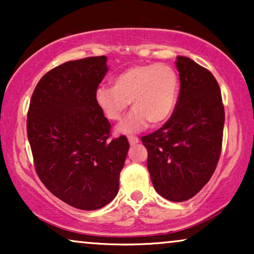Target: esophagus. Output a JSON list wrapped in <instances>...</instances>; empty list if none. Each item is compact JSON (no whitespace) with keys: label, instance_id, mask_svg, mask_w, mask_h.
<instances>
[{"label":"esophagus","instance_id":"obj_1","mask_svg":"<svg viewBox=\"0 0 254 254\" xmlns=\"http://www.w3.org/2000/svg\"><path fill=\"white\" fill-rule=\"evenodd\" d=\"M128 141H129V144L130 145H134L138 143V137L136 136H128Z\"/></svg>","mask_w":254,"mask_h":254}]
</instances>
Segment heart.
<instances>
[{"mask_svg":"<svg viewBox=\"0 0 254 254\" xmlns=\"http://www.w3.org/2000/svg\"><path fill=\"white\" fill-rule=\"evenodd\" d=\"M179 78L166 64H137L125 69L113 79V86L100 85L95 92L97 106L111 121H120L131 102L134 111L118 131L129 134L141 130L149 121L165 123L176 109Z\"/></svg>","mask_w":254,"mask_h":254,"instance_id":"1","label":"heart"}]
</instances>
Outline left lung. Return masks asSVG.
Returning <instances> with one entry per match:
<instances>
[{
    "mask_svg": "<svg viewBox=\"0 0 254 254\" xmlns=\"http://www.w3.org/2000/svg\"><path fill=\"white\" fill-rule=\"evenodd\" d=\"M180 90L176 109L163 127L141 137L156 192L182 202L213 176L222 150L224 106L214 75L185 57H177Z\"/></svg>",
    "mask_w": 254,
    "mask_h": 254,
    "instance_id": "left-lung-1",
    "label": "left lung"
}]
</instances>
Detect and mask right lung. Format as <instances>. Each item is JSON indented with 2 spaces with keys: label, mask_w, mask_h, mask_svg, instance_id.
<instances>
[{
  "label": "right lung",
  "mask_w": 254,
  "mask_h": 254,
  "mask_svg": "<svg viewBox=\"0 0 254 254\" xmlns=\"http://www.w3.org/2000/svg\"><path fill=\"white\" fill-rule=\"evenodd\" d=\"M106 60L90 57L53 68L38 82L27 111L38 177L52 194L82 210L116 197L129 149L125 135L110 140L111 124L95 100Z\"/></svg>",
  "instance_id": "obj_1"
}]
</instances>
